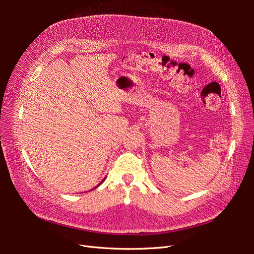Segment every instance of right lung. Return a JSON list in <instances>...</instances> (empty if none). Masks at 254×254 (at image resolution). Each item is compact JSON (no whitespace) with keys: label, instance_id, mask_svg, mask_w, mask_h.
Returning a JSON list of instances; mask_svg holds the SVG:
<instances>
[{"label":"right lung","instance_id":"obj_1","mask_svg":"<svg viewBox=\"0 0 254 254\" xmlns=\"http://www.w3.org/2000/svg\"><path fill=\"white\" fill-rule=\"evenodd\" d=\"M104 180H105V179H104ZM104 180H103V181H102V182H101V183H99V184H102V183H103V182H104ZM99 184H98V186H99ZM98 186H97V187H98ZM97 187H96V188H97Z\"/></svg>","mask_w":254,"mask_h":254}]
</instances>
